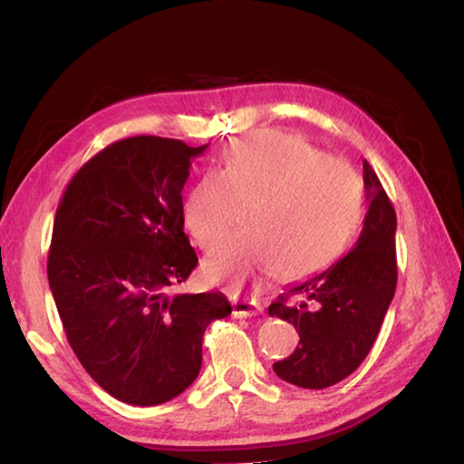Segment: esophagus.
<instances>
[{
    "instance_id": "obj_1",
    "label": "esophagus",
    "mask_w": 464,
    "mask_h": 464,
    "mask_svg": "<svg viewBox=\"0 0 464 464\" xmlns=\"http://www.w3.org/2000/svg\"><path fill=\"white\" fill-rule=\"evenodd\" d=\"M262 309L260 304L249 303V301H235L233 303V317L235 319H246V317H256L260 315Z\"/></svg>"
}]
</instances>
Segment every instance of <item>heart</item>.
<instances>
[{
  "label": "heart",
  "mask_w": 464,
  "mask_h": 464,
  "mask_svg": "<svg viewBox=\"0 0 464 464\" xmlns=\"http://www.w3.org/2000/svg\"><path fill=\"white\" fill-rule=\"evenodd\" d=\"M246 207L247 231L218 243L204 264L213 282L249 276L303 278L324 270L356 233L364 182L340 157L321 155L303 139L276 130L251 132L227 147L221 166L188 188L186 229L210 249Z\"/></svg>",
  "instance_id": "b5f03b06"
}]
</instances>
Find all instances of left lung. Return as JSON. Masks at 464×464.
I'll list each match as a JSON object with an SVG mask.
<instances>
[{
	"label": "left lung",
	"instance_id": "8db88e82",
	"mask_svg": "<svg viewBox=\"0 0 464 464\" xmlns=\"http://www.w3.org/2000/svg\"><path fill=\"white\" fill-rule=\"evenodd\" d=\"M368 213L360 237L327 270L296 282L268 313L293 324L296 350L274 362L282 381L303 389H325L343 381L368 356L397 286L395 208L371 163L364 161Z\"/></svg>",
	"mask_w": 464,
	"mask_h": 464
}]
</instances>
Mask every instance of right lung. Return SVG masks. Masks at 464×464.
<instances>
[{"label": "right lung", "mask_w": 464, "mask_h": 464, "mask_svg": "<svg viewBox=\"0 0 464 464\" xmlns=\"http://www.w3.org/2000/svg\"><path fill=\"white\" fill-rule=\"evenodd\" d=\"M207 147L116 140L77 171L54 215L46 274L63 329L92 379L122 403L184 392L200 372L207 327L231 315L223 293H169L198 264L182 190Z\"/></svg>", "instance_id": "add662e5"}]
</instances>
